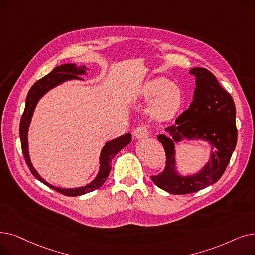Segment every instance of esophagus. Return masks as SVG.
<instances>
[{
  "label": "esophagus",
  "instance_id": "34e87169",
  "mask_svg": "<svg viewBox=\"0 0 255 255\" xmlns=\"http://www.w3.org/2000/svg\"><path fill=\"white\" fill-rule=\"evenodd\" d=\"M133 134H134L135 138H137V139H145V138L148 137L149 132H148V129H147L146 126L140 125L134 130Z\"/></svg>",
  "mask_w": 255,
  "mask_h": 255
}]
</instances>
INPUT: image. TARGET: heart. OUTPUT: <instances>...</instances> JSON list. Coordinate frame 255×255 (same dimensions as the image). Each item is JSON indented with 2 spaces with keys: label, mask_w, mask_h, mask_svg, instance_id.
<instances>
[{
  "label": "heart",
  "mask_w": 255,
  "mask_h": 255,
  "mask_svg": "<svg viewBox=\"0 0 255 255\" xmlns=\"http://www.w3.org/2000/svg\"><path fill=\"white\" fill-rule=\"evenodd\" d=\"M147 115L155 122H167L173 119L183 106L184 96L179 86L164 77H155L142 82L134 93V100L149 101Z\"/></svg>",
  "instance_id": "1"
}]
</instances>
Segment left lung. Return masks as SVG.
<instances>
[{
    "label": "left lung",
    "mask_w": 255,
    "mask_h": 255,
    "mask_svg": "<svg viewBox=\"0 0 255 255\" xmlns=\"http://www.w3.org/2000/svg\"><path fill=\"white\" fill-rule=\"evenodd\" d=\"M196 78L193 101L177 120L165 128L167 135L158 140L165 151L163 172L151 176L154 184L174 195L195 193L216 183L226 170L238 139L236 105L214 74L203 68L190 71ZM183 139L204 140L212 148L210 160L192 175H181L175 169L174 145Z\"/></svg>",
    "instance_id": "obj_1"
}]
</instances>
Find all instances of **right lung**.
<instances>
[{
    "instance_id": "right-lung-1",
    "label": "right lung",
    "mask_w": 255,
    "mask_h": 255,
    "mask_svg": "<svg viewBox=\"0 0 255 255\" xmlns=\"http://www.w3.org/2000/svg\"><path fill=\"white\" fill-rule=\"evenodd\" d=\"M86 70L87 69L84 65L77 66L75 63L61 64L59 66H56V68H55L50 74H48L47 76L43 77V78L39 79L37 82L33 84V86L30 88V91L27 95L25 110H24L23 116H21L20 124H19V137H20V143H21V150H23L25 160L33 176H34L36 179H38L43 184L51 187V189L70 197L81 196L87 193H91L97 189H100V187L103 185V183L106 181L110 171H112L113 158L122 149L131 142L130 133H126L113 140L107 141L104 145L103 149L101 150L100 161H99V163H100V168H99V172L95 177V179L84 186L75 187V189H61V187H57L50 184L49 182H47L45 179H43L42 177H40V175L37 173L34 167H33L29 156L28 131H29V126L31 123L33 113H34V109L39 101V99L43 95L47 94L50 90H52V88L65 81L83 80L79 76L85 75Z\"/></svg>"
}]
</instances>
